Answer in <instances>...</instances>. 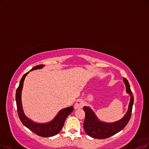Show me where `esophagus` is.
<instances>
[{"label":"esophagus","mask_w":149,"mask_h":149,"mask_svg":"<svg viewBox=\"0 0 149 149\" xmlns=\"http://www.w3.org/2000/svg\"><path fill=\"white\" fill-rule=\"evenodd\" d=\"M84 106V102L83 101L81 100H78L77 101L75 102V105H74V108L75 109H81Z\"/></svg>","instance_id":"esophagus-1"}]
</instances>
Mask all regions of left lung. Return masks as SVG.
<instances>
[{"label":"left lung","instance_id":"obj_1","mask_svg":"<svg viewBox=\"0 0 149 149\" xmlns=\"http://www.w3.org/2000/svg\"><path fill=\"white\" fill-rule=\"evenodd\" d=\"M123 82L126 85V93L130 95L131 98L128 111L121 120L113 123L103 122L98 119L95 113L90 107H84V111L85 112L84 128L86 134L90 137L96 139L108 138L122 130L129 122L134 103V96L127 79L123 78Z\"/></svg>","mask_w":149,"mask_h":149}]
</instances>
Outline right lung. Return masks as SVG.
I'll return each mask as SVG.
<instances>
[{
    "label": "right lung",
    "instance_id": "obj_1",
    "mask_svg": "<svg viewBox=\"0 0 149 149\" xmlns=\"http://www.w3.org/2000/svg\"><path fill=\"white\" fill-rule=\"evenodd\" d=\"M45 65L39 64L33 68L30 71L35 69H40L43 68ZM29 71L27 72L21 78L19 85L16 91V106H17V111L19 118L26 128L30 130L33 133L38 135L41 137H48L55 136L59 133L60 131L63 128L65 120L68 117L69 115L73 111L74 107L70 106L69 107L64 108L58 113L56 116L52 120L51 122L45 123H38L33 122L29 118H27L24 113L23 107H22L21 103V91L23 89V83L25 79L26 76L29 74Z\"/></svg>",
    "mask_w": 149,
    "mask_h": 149
}]
</instances>
